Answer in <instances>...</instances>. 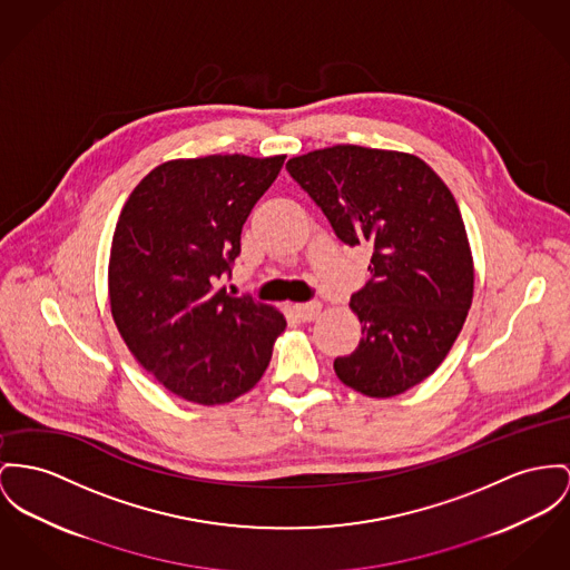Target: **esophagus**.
<instances>
[{"label":"esophagus","instance_id":"esophagus-1","mask_svg":"<svg viewBox=\"0 0 570 570\" xmlns=\"http://www.w3.org/2000/svg\"><path fill=\"white\" fill-rule=\"evenodd\" d=\"M320 311H322V304L315 303H303L296 304L294 306V313L298 315V320H303V322H313L317 315H320Z\"/></svg>","mask_w":570,"mask_h":570}]
</instances>
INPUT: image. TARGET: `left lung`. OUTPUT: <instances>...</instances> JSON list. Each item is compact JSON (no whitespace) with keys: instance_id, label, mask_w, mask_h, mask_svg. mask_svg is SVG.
Returning a JSON list of instances; mask_svg holds the SVG:
<instances>
[{"instance_id":"obj_1","label":"left lung","mask_w":570,"mask_h":570,"mask_svg":"<svg viewBox=\"0 0 570 570\" xmlns=\"http://www.w3.org/2000/svg\"><path fill=\"white\" fill-rule=\"evenodd\" d=\"M287 173L347 246L372 248V278L352 294L358 347L335 358L343 384L393 397L448 356L473 298V259L454 194L415 155L337 145Z\"/></svg>"}]
</instances>
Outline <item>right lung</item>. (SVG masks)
I'll use <instances>...</instances> for the list:
<instances>
[{"mask_svg": "<svg viewBox=\"0 0 570 570\" xmlns=\"http://www.w3.org/2000/svg\"><path fill=\"white\" fill-rule=\"evenodd\" d=\"M285 155L175 159L131 191L116 223L110 304L138 363L175 395L214 406L266 372L285 317L220 281L239 257L242 227Z\"/></svg>", "mask_w": 570, "mask_h": 570, "instance_id": "1", "label": "right lung"}]
</instances>
